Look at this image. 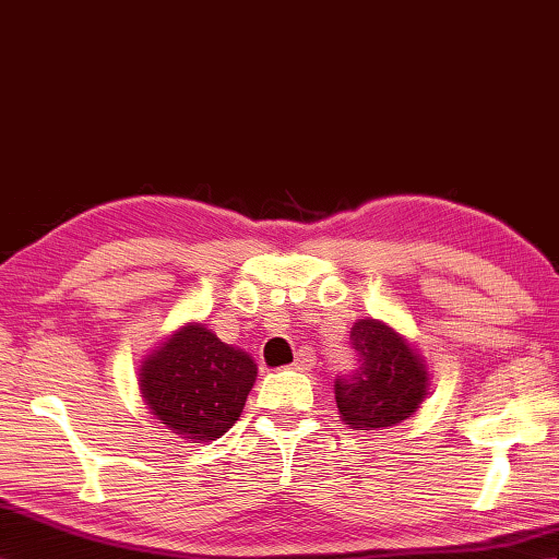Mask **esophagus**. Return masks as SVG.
<instances>
[{
	"mask_svg": "<svg viewBox=\"0 0 559 559\" xmlns=\"http://www.w3.org/2000/svg\"><path fill=\"white\" fill-rule=\"evenodd\" d=\"M314 367V353L312 350H298L296 361H294V369L296 371H310Z\"/></svg>",
	"mask_w": 559,
	"mask_h": 559,
	"instance_id": "1",
	"label": "esophagus"
}]
</instances>
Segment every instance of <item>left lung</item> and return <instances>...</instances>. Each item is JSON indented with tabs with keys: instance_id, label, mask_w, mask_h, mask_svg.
Returning a JSON list of instances; mask_svg holds the SVG:
<instances>
[{
	"instance_id": "8db88e82",
	"label": "left lung",
	"mask_w": 559,
	"mask_h": 559,
	"mask_svg": "<svg viewBox=\"0 0 559 559\" xmlns=\"http://www.w3.org/2000/svg\"><path fill=\"white\" fill-rule=\"evenodd\" d=\"M355 369L334 383L343 424L383 430L409 418L428 395V369L418 348L381 320H357L350 331Z\"/></svg>"
}]
</instances>
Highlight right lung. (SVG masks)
<instances>
[{
	"instance_id": "right-lung-1",
	"label": "right lung",
	"mask_w": 559,
	"mask_h": 559,
	"mask_svg": "<svg viewBox=\"0 0 559 559\" xmlns=\"http://www.w3.org/2000/svg\"><path fill=\"white\" fill-rule=\"evenodd\" d=\"M255 373L245 350L188 322L143 359L139 385L150 414L169 430L190 442H211L242 414Z\"/></svg>"
}]
</instances>
